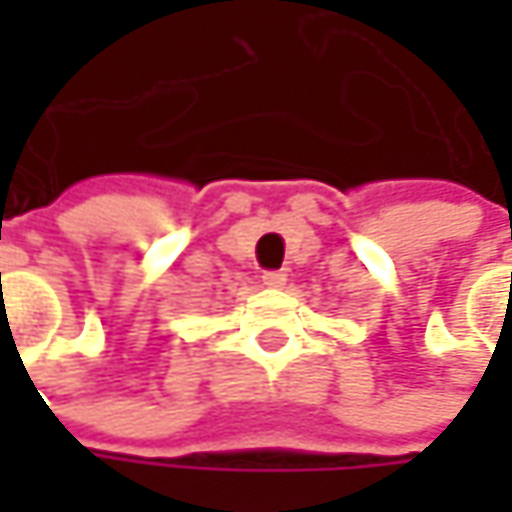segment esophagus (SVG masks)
Segmentation results:
<instances>
[{"label":"esophagus","instance_id":"34e87169","mask_svg":"<svg viewBox=\"0 0 512 512\" xmlns=\"http://www.w3.org/2000/svg\"><path fill=\"white\" fill-rule=\"evenodd\" d=\"M287 282V276L282 273V270H267V273H262V285L265 287H282Z\"/></svg>","mask_w":512,"mask_h":512}]
</instances>
